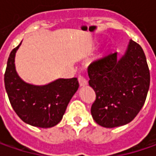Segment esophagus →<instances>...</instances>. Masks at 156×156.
<instances>
[{
	"label": "esophagus",
	"instance_id": "34e87169",
	"mask_svg": "<svg viewBox=\"0 0 156 156\" xmlns=\"http://www.w3.org/2000/svg\"><path fill=\"white\" fill-rule=\"evenodd\" d=\"M78 81H79V83H80L81 87H84V86H86L87 84V81L82 75H79L78 76Z\"/></svg>",
	"mask_w": 156,
	"mask_h": 156
}]
</instances>
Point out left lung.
<instances>
[{"instance_id":"left-lung-1","label":"left lung","mask_w":156,"mask_h":156,"mask_svg":"<svg viewBox=\"0 0 156 156\" xmlns=\"http://www.w3.org/2000/svg\"><path fill=\"white\" fill-rule=\"evenodd\" d=\"M89 86L96 98L91 107L95 122L104 128L122 126L134 120L147 98L150 74L141 47L130 40L120 60L108 54L87 68Z\"/></svg>"}]
</instances>
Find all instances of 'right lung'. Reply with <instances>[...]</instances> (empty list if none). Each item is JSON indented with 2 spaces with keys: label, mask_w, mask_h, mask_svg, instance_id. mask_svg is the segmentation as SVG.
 <instances>
[{
  "label": "right lung",
  "mask_w": 156,
  "mask_h": 156,
  "mask_svg": "<svg viewBox=\"0 0 156 156\" xmlns=\"http://www.w3.org/2000/svg\"><path fill=\"white\" fill-rule=\"evenodd\" d=\"M14 48L8 59L4 75L9 101L24 122L38 128H51L62 119L68 104L79 87L77 78L57 79L43 86H35L21 80L15 66Z\"/></svg>",
  "instance_id": "1"
}]
</instances>
